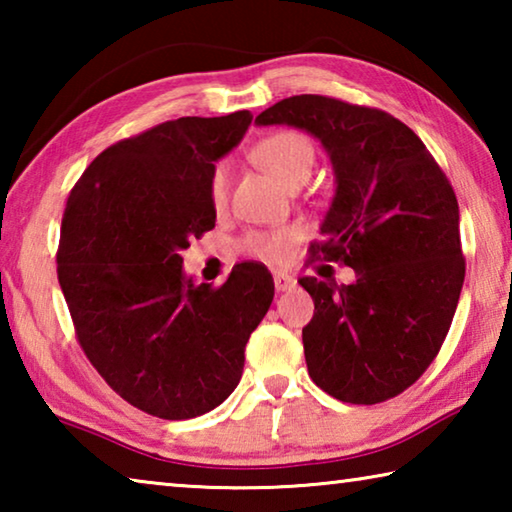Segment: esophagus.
<instances>
[{"label": "esophagus", "instance_id": "1", "mask_svg": "<svg viewBox=\"0 0 512 512\" xmlns=\"http://www.w3.org/2000/svg\"><path fill=\"white\" fill-rule=\"evenodd\" d=\"M273 282H275V291H289V289L296 287V277L284 273V271H275Z\"/></svg>", "mask_w": 512, "mask_h": 512}]
</instances>
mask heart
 I'll return each instance as SVG.
<instances>
[{
  "label": "heart",
  "mask_w": 512,
  "mask_h": 512,
  "mask_svg": "<svg viewBox=\"0 0 512 512\" xmlns=\"http://www.w3.org/2000/svg\"><path fill=\"white\" fill-rule=\"evenodd\" d=\"M253 160L262 167L266 173L284 185L287 189H296L305 185L311 171L316 164L314 146L305 135L282 131L264 137L253 149ZM230 194V164L221 160L214 164L210 176V201L216 210H223L228 205ZM298 241V230L293 228H280L273 232H248L241 241V248L250 257L262 259L268 264H282L287 262L293 253V246Z\"/></svg>",
  "instance_id": "b5f03b06"
}]
</instances>
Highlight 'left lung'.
<instances>
[{"label":"left lung","instance_id":"obj_1","mask_svg":"<svg viewBox=\"0 0 512 512\" xmlns=\"http://www.w3.org/2000/svg\"><path fill=\"white\" fill-rule=\"evenodd\" d=\"M318 137L336 194L311 262H341L357 282L300 277L314 298L302 329L309 377L350 404L400 395L436 359L465 280L458 201L427 146L384 110L300 94L257 115Z\"/></svg>","mask_w":512,"mask_h":512}]
</instances>
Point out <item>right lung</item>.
<instances>
[{"mask_svg":"<svg viewBox=\"0 0 512 512\" xmlns=\"http://www.w3.org/2000/svg\"><path fill=\"white\" fill-rule=\"evenodd\" d=\"M250 121H164L99 153L67 198L56 262L76 339L112 391L155 418H196L235 391L273 302L262 264L212 287L187 280L180 257L214 228V162Z\"/></svg>","mask_w":512,"mask_h":512,"instance_id":"right-lung-1","label":"right lung"}]
</instances>
